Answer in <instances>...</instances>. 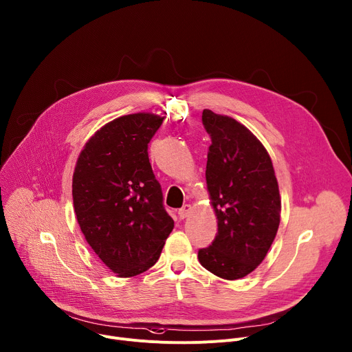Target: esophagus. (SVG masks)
<instances>
[{
	"instance_id": "esophagus-1",
	"label": "esophagus",
	"mask_w": 352,
	"mask_h": 352,
	"mask_svg": "<svg viewBox=\"0 0 352 352\" xmlns=\"http://www.w3.org/2000/svg\"><path fill=\"white\" fill-rule=\"evenodd\" d=\"M190 210H192V206L190 205H184L179 210H178V216H179V219H185L189 213H190Z\"/></svg>"
}]
</instances>
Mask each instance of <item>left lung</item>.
<instances>
[{
	"label": "left lung",
	"mask_w": 352,
	"mask_h": 352,
	"mask_svg": "<svg viewBox=\"0 0 352 352\" xmlns=\"http://www.w3.org/2000/svg\"><path fill=\"white\" fill-rule=\"evenodd\" d=\"M202 122L212 139L206 185L217 234L198 260L216 276L236 280L264 261L276 236L278 181L267 148L243 123L210 109H204Z\"/></svg>",
	"instance_id": "left-lung-1"
}]
</instances>
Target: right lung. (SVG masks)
<instances>
[{
	"mask_svg": "<svg viewBox=\"0 0 352 352\" xmlns=\"http://www.w3.org/2000/svg\"><path fill=\"white\" fill-rule=\"evenodd\" d=\"M163 120L148 112L116 118L88 139L76 163L73 204L80 229L119 278L153 267L174 229L147 153Z\"/></svg>",
	"mask_w": 352,
	"mask_h": 352,
	"instance_id": "right-lung-1",
	"label": "right lung"
}]
</instances>
